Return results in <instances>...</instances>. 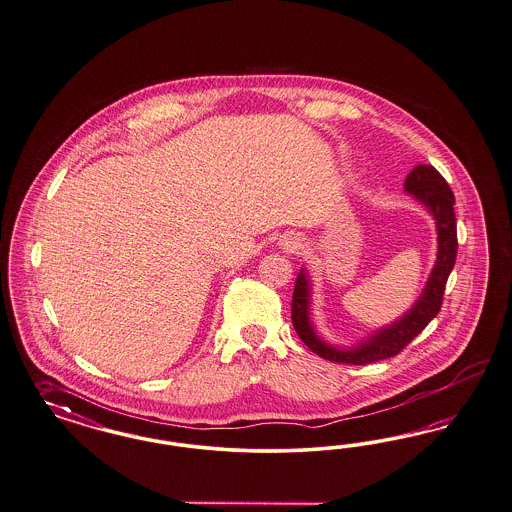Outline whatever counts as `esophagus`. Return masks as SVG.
Wrapping results in <instances>:
<instances>
[{
    "label": "esophagus",
    "mask_w": 512,
    "mask_h": 512,
    "mask_svg": "<svg viewBox=\"0 0 512 512\" xmlns=\"http://www.w3.org/2000/svg\"><path fill=\"white\" fill-rule=\"evenodd\" d=\"M300 244L299 242H291V247H293V249H297V247H299Z\"/></svg>",
    "instance_id": "esophagus-1"
}]
</instances>
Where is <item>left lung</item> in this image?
I'll return each mask as SVG.
<instances>
[{
	"mask_svg": "<svg viewBox=\"0 0 512 512\" xmlns=\"http://www.w3.org/2000/svg\"><path fill=\"white\" fill-rule=\"evenodd\" d=\"M405 191L414 196L427 212L433 215L437 227V259L425 282L422 295L408 308L405 314L393 323L359 340L355 346H335L318 335L312 318V283L308 272L302 268L295 282L291 319L300 340L319 357L335 363L367 365L393 357L405 348L410 340L422 333L425 325L441 310L442 295L446 280L456 265L458 255V232L454 213V194L446 179L427 164H418L406 176Z\"/></svg>",
	"mask_w": 512,
	"mask_h": 512,
	"instance_id": "8db88e82",
	"label": "left lung"
}]
</instances>
